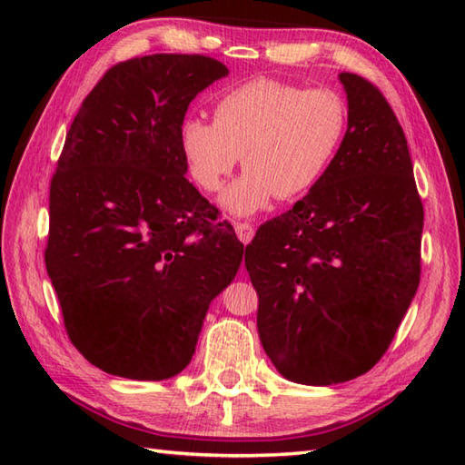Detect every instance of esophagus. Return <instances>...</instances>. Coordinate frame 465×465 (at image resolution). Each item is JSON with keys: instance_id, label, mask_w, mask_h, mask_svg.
<instances>
[{"instance_id": "34e87169", "label": "esophagus", "mask_w": 465, "mask_h": 465, "mask_svg": "<svg viewBox=\"0 0 465 465\" xmlns=\"http://www.w3.org/2000/svg\"><path fill=\"white\" fill-rule=\"evenodd\" d=\"M235 233H238V238L242 243H250L253 240V225L252 223H243V222H238L235 223Z\"/></svg>"}]
</instances>
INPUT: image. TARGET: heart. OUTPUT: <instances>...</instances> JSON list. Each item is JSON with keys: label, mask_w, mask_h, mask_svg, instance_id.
Instances as JSON below:
<instances>
[{"label": "heart", "mask_w": 465, "mask_h": 465, "mask_svg": "<svg viewBox=\"0 0 465 465\" xmlns=\"http://www.w3.org/2000/svg\"><path fill=\"white\" fill-rule=\"evenodd\" d=\"M348 104L330 87L252 80L222 94L213 124L187 117L180 152L187 173L205 193H217L240 162L248 167L222 195L233 215L265 210L275 195L293 202L318 185L348 132Z\"/></svg>", "instance_id": "b5f03b06"}]
</instances>
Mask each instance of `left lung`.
<instances>
[{"label": "left lung", "mask_w": 465, "mask_h": 465, "mask_svg": "<svg viewBox=\"0 0 465 465\" xmlns=\"http://www.w3.org/2000/svg\"><path fill=\"white\" fill-rule=\"evenodd\" d=\"M348 132L323 180L245 248L258 333L285 380L350 381L380 361L420 285L423 207L396 114L340 74Z\"/></svg>", "instance_id": "1"}]
</instances>
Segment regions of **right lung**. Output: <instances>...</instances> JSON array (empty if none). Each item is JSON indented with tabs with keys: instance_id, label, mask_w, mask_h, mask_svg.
I'll list each match as a JSON object with an SVG mask.
<instances>
[{
	"instance_id": "right-lung-1",
	"label": "right lung",
	"mask_w": 465,
	"mask_h": 465,
	"mask_svg": "<svg viewBox=\"0 0 465 465\" xmlns=\"http://www.w3.org/2000/svg\"><path fill=\"white\" fill-rule=\"evenodd\" d=\"M227 74L205 55L127 59L69 127L49 187L45 268L69 340L105 373H180L240 270L243 243L185 180L177 140L193 97Z\"/></svg>"
}]
</instances>
